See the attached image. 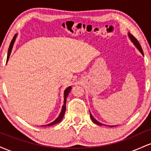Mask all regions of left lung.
Returning <instances> with one entry per match:
<instances>
[{"mask_svg":"<svg viewBox=\"0 0 151 151\" xmlns=\"http://www.w3.org/2000/svg\"><path fill=\"white\" fill-rule=\"evenodd\" d=\"M128 35H129V38H130V40H131V42H132L133 43V45H134L136 46V47L137 48V49H138V50H139L140 52H141V53L142 54V55H143V50H142L141 45L139 44V42H138V41L136 39V38H135L134 37H133V36L132 35L130 34L129 32V33H128ZM89 112H90V111H89ZM90 117H91V120H92L93 122V123H95V124H97V125H99V126H109V127H114V126H109V125H105V124H101V123L99 122L98 121H96V119H95L93 117V116L91 115V113H90Z\"/></svg>","mask_w":151,"mask_h":151,"instance_id":"8db88e82","label":"left lung"}]
</instances>
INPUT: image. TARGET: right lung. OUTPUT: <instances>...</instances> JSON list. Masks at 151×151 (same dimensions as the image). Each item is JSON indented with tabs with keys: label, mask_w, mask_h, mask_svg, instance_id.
I'll return each instance as SVG.
<instances>
[{
	"label": "right lung",
	"mask_w": 151,
	"mask_h": 151,
	"mask_svg": "<svg viewBox=\"0 0 151 151\" xmlns=\"http://www.w3.org/2000/svg\"><path fill=\"white\" fill-rule=\"evenodd\" d=\"M17 35H18V34H15V35L14 37H13V40H12L11 42H10V44L9 49H8V56H7V61H6V62H8V60H9L10 53H11L12 49H13V45H14V42H15V40H16ZM71 89H72V86H68V87H67V89L65 90V91H64V104H63V106H62V111H61V112H60V115H59V116L57 118V119H55V121H52V123H50V124H47V125H44V126H52V125H55V124H58V123H60V121L62 120V119H63L64 116H65V111H66V101H67V96H68L69 93L70 92Z\"/></svg>",
	"instance_id": "obj_1"
}]
</instances>
